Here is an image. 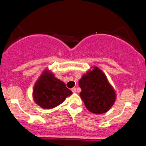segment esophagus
Returning a JSON list of instances; mask_svg holds the SVG:
<instances>
[{"label": "esophagus", "mask_w": 146, "mask_h": 146, "mask_svg": "<svg viewBox=\"0 0 146 146\" xmlns=\"http://www.w3.org/2000/svg\"><path fill=\"white\" fill-rule=\"evenodd\" d=\"M71 91L73 92V93H76V87L72 88V89H71Z\"/></svg>", "instance_id": "obj_1"}]
</instances>
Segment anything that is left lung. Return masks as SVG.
<instances>
[{
    "label": "left lung",
    "instance_id": "left-lung-1",
    "mask_svg": "<svg viewBox=\"0 0 146 146\" xmlns=\"http://www.w3.org/2000/svg\"><path fill=\"white\" fill-rule=\"evenodd\" d=\"M78 85L81 89V98L92 113H104L113 106L116 98L115 89L98 67H92L83 75Z\"/></svg>",
    "mask_w": 146,
    "mask_h": 146
}]
</instances>
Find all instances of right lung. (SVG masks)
I'll list each match as a JSON object with an SVG mask.
<instances>
[{"mask_svg":"<svg viewBox=\"0 0 146 146\" xmlns=\"http://www.w3.org/2000/svg\"><path fill=\"white\" fill-rule=\"evenodd\" d=\"M72 94L63 81L57 79L49 70H44L36 81L33 90L34 101L44 109L57 107Z\"/></svg>","mask_w":146,"mask_h":146,"instance_id":"add662e5","label":"right lung"}]
</instances>
